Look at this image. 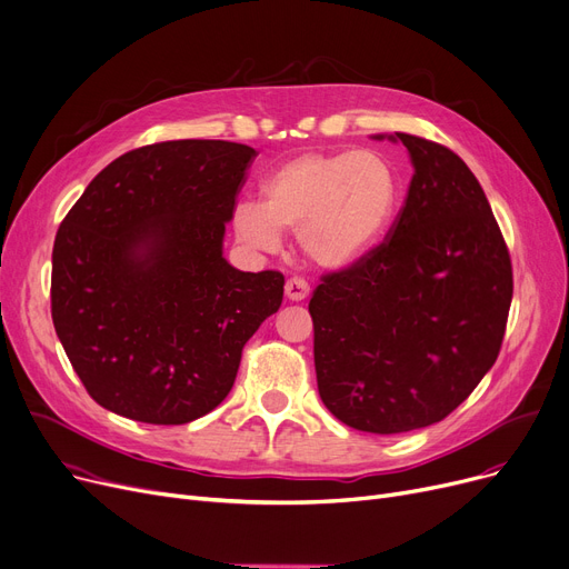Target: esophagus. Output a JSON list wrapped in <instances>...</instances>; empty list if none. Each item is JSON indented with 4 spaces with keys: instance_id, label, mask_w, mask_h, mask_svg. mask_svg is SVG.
Instances as JSON below:
<instances>
[{
    "instance_id": "34e87169",
    "label": "esophagus",
    "mask_w": 569,
    "mask_h": 569,
    "mask_svg": "<svg viewBox=\"0 0 569 569\" xmlns=\"http://www.w3.org/2000/svg\"><path fill=\"white\" fill-rule=\"evenodd\" d=\"M309 290H311L309 281L302 279V277H290L286 281V295H288V300H292V302H302L309 295Z\"/></svg>"
}]
</instances>
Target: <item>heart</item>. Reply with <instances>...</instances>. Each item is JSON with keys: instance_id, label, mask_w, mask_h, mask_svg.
Returning a JSON list of instances; mask_svg holds the SVG:
<instances>
[{"instance_id": "b5f03b06", "label": "heart", "mask_w": 569, "mask_h": 569, "mask_svg": "<svg viewBox=\"0 0 569 569\" xmlns=\"http://www.w3.org/2000/svg\"><path fill=\"white\" fill-rule=\"evenodd\" d=\"M398 202V177L375 151L300 153L262 181V200L241 197L232 209L237 239L274 253L298 232L302 253L320 267H346L372 249Z\"/></svg>"}]
</instances>
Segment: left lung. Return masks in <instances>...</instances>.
Wrapping results in <instances>:
<instances>
[{
	"instance_id": "left-lung-1",
	"label": "left lung",
	"mask_w": 569,
	"mask_h": 569,
	"mask_svg": "<svg viewBox=\"0 0 569 569\" xmlns=\"http://www.w3.org/2000/svg\"><path fill=\"white\" fill-rule=\"evenodd\" d=\"M375 139H383L377 134ZM413 177L388 239L313 290L323 405L362 432L439 423L498 360L511 260L498 220L451 148L395 132Z\"/></svg>"
}]
</instances>
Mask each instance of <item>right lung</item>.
<instances>
[{"label": "right lung", "instance_id": "right-lung-1", "mask_svg": "<svg viewBox=\"0 0 569 569\" xmlns=\"http://www.w3.org/2000/svg\"><path fill=\"white\" fill-rule=\"evenodd\" d=\"M256 151L216 139L141 146L97 174L53 246L51 313L90 398L183 426L228 398L241 349L283 300L281 271L223 258Z\"/></svg>", "mask_w": 569, "mask_h": 569}]
</instances>
